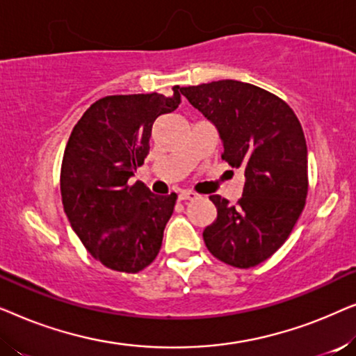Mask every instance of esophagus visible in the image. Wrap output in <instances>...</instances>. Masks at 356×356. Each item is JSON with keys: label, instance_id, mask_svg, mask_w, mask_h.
I'll list each match as a JSON object with an SVG mask.
<instances>
[{"label": "esophagus", "instance_id": "esophagus-1", "mask_svg": "<svg viewBox=\"0 0 356 356\" xmlns=\"http://www.w3.org/2000/svg\"><path fill=\"white\" fill-rule=\"evenodd\" d=\"M196 197H197V194L193 191H181L178 194L179 201H191V199H196Z\"/></svg>", "mask_w": 356, "mask_h": 356}]
</instances>
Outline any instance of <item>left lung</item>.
Instances as JSON below:
<instances>
[{"label": "left lung", "instance_id": "left-lung-1", "mask_svg": "<svg viewBox=\"0 0 356 356\" xmlns=\"http://www.w3.org/2000/svg\"><path fill=\"white\" fill-rule=\"evenodd\" d=\"M179 92L216 126L222 159L245 172L236 206L213 194L217 218L204 243L217 259L248 269L269 259L286 241L308 194V149L293 110L279 97L225 79Z\"/></svg>", "mask_w": 356, "mask_h": 356}]
</instances>
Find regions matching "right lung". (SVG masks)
Here are the masks:
<instances>
[{
    "label": "right lung",
    "instance_id": "add662e5",
    "mask_svg": "<svg viewBox=\"0 0 356 356\" xmlns=\"http://www.w3.org/2000/svg\"><path fill=\"white\" fill-rule=\"evenodd\" d=\"M178 89V87H177ZM157 92L97 100L72 129L61 163L63 207L86 250L108 269L136 274L157 257L177 194L129 184L149 154L154 121L181 95Z\"/></svg>",
    "mask_w": 356,
    "mask_h": 356
}]
</instances>
